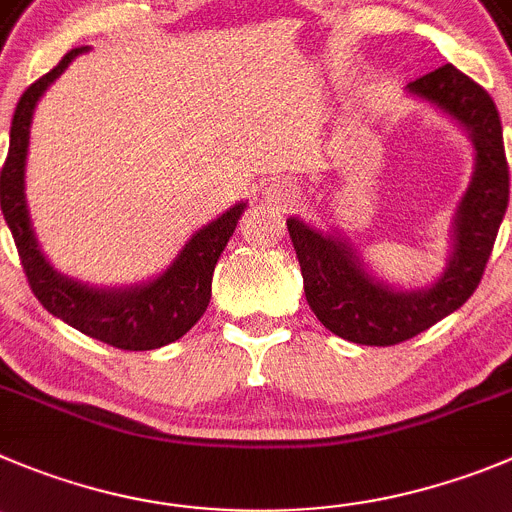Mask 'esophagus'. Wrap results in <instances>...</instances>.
<instances>
[{"label": "esophagus", "mask_w": 512, "mask_h": 512, "mask_svg": "<svg viewBox=\"0 0 512 512\" xmlns=\"http://www.w3.org/2000/svg\"><path fill=\"white\" fill-rule=\"evenodd\" d=\"M262 194H265L267 202L280 204V207H288L295 202V186L285 179H267L262 184Z\"/></svg>", "instance_id": "esophagus-1"}]
</instances>
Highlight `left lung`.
<instances>
[{"instance_id": "obj_1", "label": "left lung", "mask_w": 512, "mask_h": 512, "mask_svg": "<svg viewBox=\"0 0 512 512\" xmlns=\"http://www.w3.org/2000/svg\"><path fill=\"white\" fill-rule=\"evenodd\" d=\"M407 88L460 121L477 151L475 176L455 219V255L442 278L429 290L396 293L371 278L346 242L323 237L295 217L288 219L310 310L328 331L361 346L404 343L465 305L480 285L508 209L510 169L503 126L487 90L450 62Z\"/></svg>"}]
</instances>
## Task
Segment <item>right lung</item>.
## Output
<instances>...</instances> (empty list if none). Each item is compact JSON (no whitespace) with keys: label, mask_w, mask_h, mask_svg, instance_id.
<instances>
[{"label":"right lung","mask_w":512,"mask_h":512,"mask_svg":"<svg viewBox=\"0 0 512 512\" xmlns=\"http://www.w3.org/2000/svg\"><path fill=\"white\" fill-rule=\"evenodd\" d=\"M85 47H75L55 68L22 93L9 131V154L0 171L2 214L12 229L19 262L30 290L60 321L75 331L121 351H151L184 336L202 318L212 298V275L219 255L232 237L245 204L199 229L174 265L154 283L131 290H95L62 278L42 257L25 204V156L35 105L47 85L68 68Z\"/></svg>","instance_id":"right-lung-1"}]
</instances>
